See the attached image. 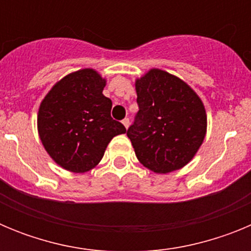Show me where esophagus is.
I'll use <instances>...</instances> for the list:
<instances>
[{"label":"esophagus","mask_w":251,"mask_h":251,"mask_svg":"<svg viewBox=\"0 0 251 251\" xmlns=\"http://www.w3.org/2000/svg\"><path fill=\"white\" fill-rule=\"evenodd\" d=\"M122 123H123V126L126 127V129H128V127H129V119L124 118L123 121H122Z\"/></svg>","instance_id":"obj_1"}]
</instances>
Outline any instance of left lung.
<instances>
[{"label":"left lung","instance_id":"1","mask_svg":"<svg viewBox=\"0 0 251 251\" xmlns=\"http://www.w3.org/2000/svg\"><path fill=\"white\" fill-rule=\"evenodd\" d=\"M134 85L139 110L127 136L137 158L154 174L181 170L205 139L202 100L186 81L157 68L137 77Z\"/></svg>","mask_w":251,"mask_h":251}]
</instances>
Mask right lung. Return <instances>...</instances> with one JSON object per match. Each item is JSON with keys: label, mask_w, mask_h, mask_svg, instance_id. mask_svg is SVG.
<instances>
[{"label": "right lung", "mask_w": 251, "mask_h": 251, "mask_svg": "<svg viewBox=\"0 0 251 251\" xmlns=\"http://www.w3.org/2000/svg\"><path fill=\"white\" fill-rule=\"evenodd\" d=\"M105 85L95 69H80L56 81L40 103V141L51 159L69 172L85 174L97 167L109 142L126 133L110 117Z\"/></svg>", "instance_id": "1"}]
</instances>
